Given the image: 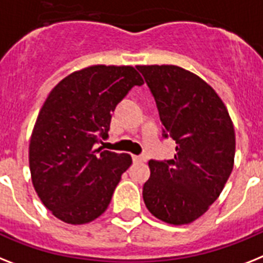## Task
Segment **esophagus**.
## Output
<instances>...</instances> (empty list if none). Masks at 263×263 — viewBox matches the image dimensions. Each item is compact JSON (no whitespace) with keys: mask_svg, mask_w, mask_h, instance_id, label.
<instances>
[{"mask_svg":"<svg viewBox=\"0 0 263 263\" xmlns=\"http://www.w3.org/2000/svg\"><path fill=\"white\" fill-rule=\"evenodd\" d=\"M133 160L136 162H146V156H133Z\"/></svg>","mask_w":263,"mask_h":263,"instance_id":"1","label":"esophagus"}]
</instances>
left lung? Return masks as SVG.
<instances>
[{
    "label": "left lung",
    "instance_id": "1",
    "mask_svg": "<svg viewBox=\"0 0 263 263\" xmlns=\"http://www.w3.org/2000/svg\"><path fill=\"white\" fill-rule=\"evenodd\" d=\"M157 103L164 136L176 141L169 161H149L142 197L153 216L190 224L219 197L234 166L235 132L216 91L177 66H137Z\"/></svg>",
    "mask_w": 263,
    "mask_h": 263
}]
</instances>
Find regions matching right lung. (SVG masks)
Instances as JSON below:
<instances>
[{
    "instance_id": "1",
    "label": "right lung",
    "mask_w": 263,
    "mask_h": 263,
    "mask_svg": "<svg viewBox=\"0 0 263 263\" xmlns=\"http://www.w3.org/2000/svg\"><path fill=\"white\" fill-rule=\"evenodd\" d=\"M142 83L134 67L97 64L67 75L45 99L30 136V177L62 222L86 224L107 210L132 157L95 144L107 137L119 101Z\"/></svg>"
}]
</instances>
